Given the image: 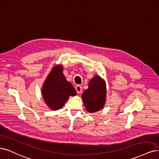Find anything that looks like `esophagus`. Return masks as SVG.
<instances>
[{
	"instance_id": "1",
	"label": "esophagus",
	"mask_w": 159,
	"mask_h": 159,
	"mask_svg": "<svg viewBox=\"0 0 159 159\" xmlns=\"http://www.w3.org/2000/svg\"><path fill=\"white\" fill-rule=\"evenodd\" d=\"M75 89L76 91H77L78 93H80L81 90H82V87L81 85H77L75 86Z\"/></svg>"
}]
</instances>
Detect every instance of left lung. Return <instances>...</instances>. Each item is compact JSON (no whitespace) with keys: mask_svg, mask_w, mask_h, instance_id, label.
Returning a JSON list of instances; mask_svg holds the SVG:
<instances>
[{"mask_svg":"<svg viewBox=\"0 0 159 159\" xmlns=\"http://www.w3.org/2000/svg\"><path fill=\"white\" fill-rule=\"evenodd\" d=\"M86 111L89 113L99 111L105 107L107 100V87L105 80L95 75L90 80L88 89L81 95Z\"/></svg>","mask_w":159,"mask_h":159,"instance_id":"obj_1","label":"left lung"}]
</instances>
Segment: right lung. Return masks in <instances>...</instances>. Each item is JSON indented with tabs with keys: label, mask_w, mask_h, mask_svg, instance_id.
Segmentation results:
<instances>
[{
	"label": "right lung",
	"mask_w": 159,
	"mask_h": 159,
	"mask_svg": "<svg viewBox=\"0 0 159 159\" xmlns=\"http://www.w3.org/2000/svg\"><path fill=\"white\" fill-rule=\"evenodd\" d=\"M76 94L72 84L65 78L62 66H54L42 86V95L47 106L51 110L58 111L63 107L70 96Z\"/></svg>",
	"instance_id": "obj_1"
}]
</instances>
